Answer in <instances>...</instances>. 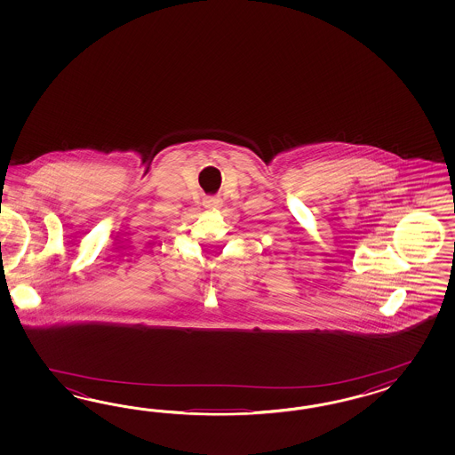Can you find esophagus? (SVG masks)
I'll list each match as a JSON object with an SVG mask.
<instances>
[{
  "label": "esophagus",
  "instance_id": "obj_1",
  "mask_svg": "<svg viewBox=\"0 0 455 455\" xmlns=\"http://www.w3.org/2000/svg\"><path fill=\"white\" fill-rule=\"evenodd\" d=\"M221 205L220 198H215V196H208L205 200V207L208 208H219Z\"/></svg>",
  "mask_w": 455,
  "mask_h": 455
}]
</instances>
